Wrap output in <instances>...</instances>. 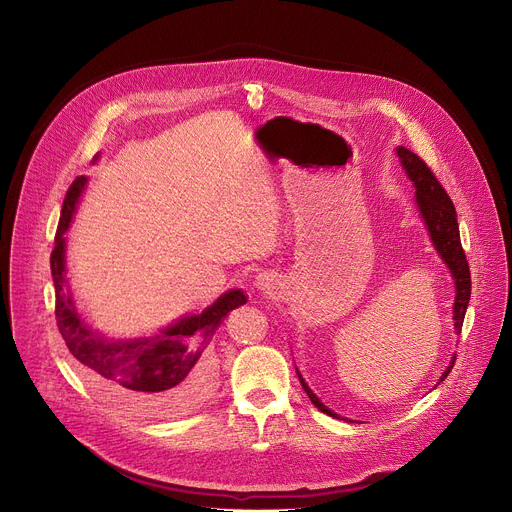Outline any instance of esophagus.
I'll use <instances>...</instances> for the list:
<instances>
[{"mask_svg": "<svg viewBox=\"0 0 512 512\" xmlns=\"http://www.w3.org/2000/svg\"><path fill=\"white\" fill-rule=\"evenodd\" d=\"M269 283H271V279H269L267 273H259V275H257V287L265 289V287H269Z\"/></svg>", "mask_w": 512, "mask_h": 512, "instance_id": "obj_1", "label": "esophagus"}]
</instances>
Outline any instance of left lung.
<instances>
[{
  "instance_id": "1",
  "label": "left lung",
  "mask_w": 512,
  "mask_h": 512,
  "mask_svg": "<svg viewBox=\"0 0 512 512\" xmlns=\"http://www.w3.org/2000/svg\"><path fill=\"white\" fill-rule=\"evenodd\" d=\"M399 156V162L407 174V178L413 182L415 186V202L417 208L421 212L423 223L427 227V233L431 237V243L435 247V251L440 253L442 261L448 265L452 277H454V285H456V300H454V328L460 334L462 332V324H464V316L468 310V302H470V291H472V283H470V267L462 249V241H460V229H458V214L456 208L448 196V192L444 190V186L437 182V178L433 176V172L425 166V162L409 152L403 145L395 150ZM456 358L452 356L450 367L444 371V375L440 377V381H444L452 367H454ZM300 383L304 387V391L308 393L310 401L326 415L330 417H338V413H334L332 409H328L318 397L316 393L308 387V383L304 381V377L300 375Z\"/></svg>"
}]
</instances>
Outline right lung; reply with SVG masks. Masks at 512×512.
I'll use <instances>...</instances> for the list:
<instances>
[{"mask_svg":"<svg viewBox=\"0 0 512 512\" xmlns=\"http://www.w3.org/2000/svg\"><path fill=\"white\" fill-rule=\"evenodd\" d=\"M99 154L95 156L97 162ZM87 178L66 192L50 271L56 289V324L85 381L111 405L145 417H176L206 399L214 377L212 334L231 310L247 304L241 289H229L200 314H188L154 336L107 338L79 314L66 279V239Z\"/></svg>","mask_w":512,"mask_h":512,"instance_id":"obj_1","label":"right lung"}]
</instances>
